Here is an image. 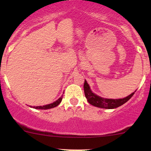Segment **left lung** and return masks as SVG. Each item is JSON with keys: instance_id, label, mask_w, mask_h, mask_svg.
Listing matches in <instances>:
<instances>
[{"instance_id": "obj_1", "label": "left lung", "mask_w": 151, "mask_h": 151, "mask_svg": "<svg viewBox=\"0 0 151 151\" xmlns=\"http://www.w3.org/2000/svg\"><path fill=\"white\" fill-rule=\"evenodd\" d=\"M84 91L85 94L86 98L87 99L88 102L93 106L99 107L102 109H115L124 104L131 98L135 93H133L127 98L123 99H118V100H113V99H104L96 96L93 93H92L90 89L89 86L86 80H84Z\"/></svg>"}]
</instances>
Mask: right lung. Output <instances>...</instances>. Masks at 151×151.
Wrapping results in <instances>:
<instances>
[{"mask_svg":"<svg viewBox=\"0 0 151 151\" xmlns=\"http://www.w3.org/2000/svg\"><path fill=\"white\" fill-rule=\"evenodd\" d=\"M63 96H62L58 100L55 101V102L51 103V104H47V105H45V106H34L33 107V108H35V109H51V108H53V107H55L57 106L61 102L62 100H63ZM32 107V106H31Z\"/></svg>","mask_w":151,"mask_h":151,"instance_id":"obj_1","label":"right lung"}]
</instances>
